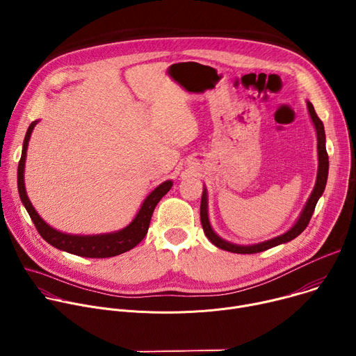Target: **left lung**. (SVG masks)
Instances as JSON below:
<instances>
[{"label":"left lung","mask_w":356,"mask_h":356,"mask_svg":"<svg viewBox=\"0 0 356 356\" xmlns=\"http://www.w3.org/2000/svg\"><path fill=\"white\" fill-rule=\"evenodd\" d=\"M307 110L312 118V122L316 128V134H317V154H318V169H317V179H316V184L314 188L304 206L302 211L300 213V217L297 218V221L293 224V227L286 231L282 235H277L272 239L259 242V243H253V245H239V243H234L229 242L224 238H221L220 235L216 234V231L213 229L211 224H210V218H209V194H207V188H202V195H201V206H200V218H201V225L202 229H204L206 236L211 241V243H214L217 248L228 250V252H234V253H258V252H264L266 249H270L273 246L290 242L291 239H294L296 236H298L306 227L310 222V218L314 213L316 204L318 198L323 195L324 190H325V184H327V179H328V155H327V149H325V131H324V125L321 122V120L317 117L313 104L310 101H307Z\"/></svg>","instance_id":"obj_1"}]
</instances>
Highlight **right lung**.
<instances>
[{"mask_svg": "<svg viewBox=\"0 0 356 356\" xmlns=\"http://www.w3.org/2000/svg\"><path fill=\"white\" fill-rule=\"evenodd\" d=\"M36 124L38 121H33L29 125L24 139L22 155L18 163V193L24 207L26 209L40 236L52 246L83 258H111V257L121 255V253L135 248L147 234L152 214H154V210L158 202L161 201V198L172 188L173 181L166 180L162 184H159L155 190H152L147 194V197L143 200L135 218L125 228L120 231H114L108 234H98V235H72V234L60 232L43 221V218L33 209L25 190L24 172H25L26 150H28V143H29L32 131Z\"/></svg>", "mask_w": 356, "mask_h": 356, "instance_id": "right-lung-1", "label": "right lung"}]
</instances>
